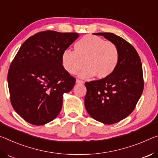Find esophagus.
<instances>
[{
	"label": "esophagus",
	"mask_w": 158,
	"mask_h": 158,
	"mask_svg": "<svg viewBox=\"0 0 158 158\" xmlns=\"http://www.w3.org/2000/svg\"><path fill=\"white\" fill-rule=\"evenodd\" d=\"M76 83H77V84H82V83H84V82L82 81H81V80L77 79L76 80Z\"/></svg>",
	"instance_id": "34e87169"
}]
</instances>
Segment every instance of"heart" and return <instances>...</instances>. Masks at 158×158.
Listing matches in <instances>:
<instances>
[{"mask_svg": "<svg viewBox=\"0 0 158 158\" xmlns=\"http://www.w3.org/2000/svg\"><path fill=\"white\" fill-rule=\"evenodd\" d=\"M120 52L111 41L94 35H86L74 44V52L64 51L61 64L69 73L75 75L85 67L80 74L83 78L93 76L98 79L109 77L117 69Z\"/></svg>", "mask_w": 158, "mask_h": 158, "instance_id": "heart-1", "label": "heart"}]
</instances>
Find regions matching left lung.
Listing matches in <instances>:
<instances>
[{"instance_id": "1", "label": "left lung", "mask_w": 158, "mask_h": 158, "mask_svg": "<svg viewBox=\"0 0 158 158\" xmlns=\"http://www.w3.org/2000/svg\"><path fill=\"white\" fill-rule=\"evenodd\" d=\"M114 43L120 52L117 69L105 79L85 82V108L92 118L106 125L120 122L134 110L143 90L141 59L130 43L112 33H97Z\"/></svg>"}]
</instances>
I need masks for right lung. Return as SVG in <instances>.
<instances>
[{
  "mask_svg": "<svg viewBox=\"0 0 158 158\" xmlns=\"http://www.w3.org/2000/svg\"><path fill=\"white\" fill-rule=\"evenodd\" d=\"M79 35L45 31L22 44L7 73L10 99L15 110L28 123L43 125L60 113L63 94L76 78L62 66L61 55Z\"/></svg>",
  "mask_w": 158,
  "mask_h": 158,
  "instance_id": "add662e5",
  "label": "right lung"
}]
</instances>
